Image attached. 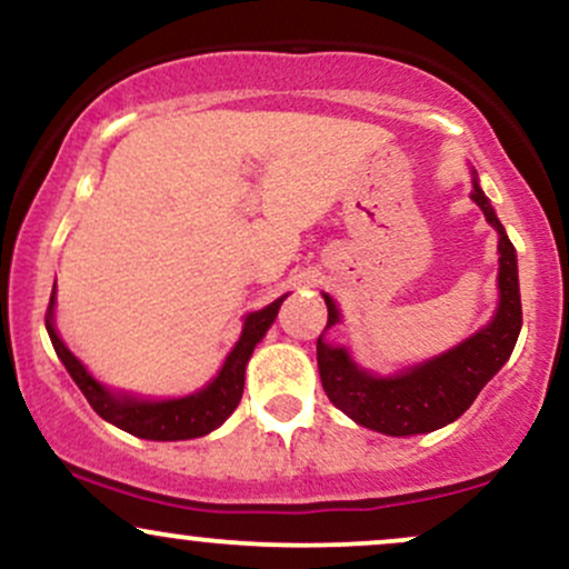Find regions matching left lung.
I'll return each mask as SVG.
<instances>
[{
    "label": "left lung",
    "instance_id": "left-lung-1",
    "mask_svg": "<svg viewBox=\"0 0 569 569\" xmlns=\"http://www.w3.org/2000/svg\"><path fill=\"white\" fill-rule=\"evenodd\" d=\"M471 198L500 234V307L487 329L433 361L396 377L367 375L350 361L348 350L331 348L323 342V335L318 337V371H321L326 396L358 426L388 436H415L443 428L471 407L481 388L498 375V369L511 356L521 329L516 251L476 181ZM323 299L329 307V321H326V329H329L339 321V312L331 297L323 293Z\"/></svg>",
    "mask_w": 569,
    "mask_h": 569
}]
</instances>
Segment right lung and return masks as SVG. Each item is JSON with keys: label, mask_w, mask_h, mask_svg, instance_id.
<instances>
[{"label": "right lung", "mask_w": 569, "mask_h": 569, "mask_svg": "<svg viewBox=\"0 0 569 569\" xmlns=\"http://www.w3.org/2000/svg\"><path fill=\"white\" fill-rule=\"evenodd\" d=\"M283 299L286 297H280L272 305H267L264 310L251 312V316L246 318L243 335H240L238 345H234L230 356H227L217 380L208 385L206 390H200V393L176 398V401H136V398L109 393L103 385H98L93 377L88 375V369L71 356L67 345L61 342V337L56 335L53 299H50L48 312H44V326H48L50 342H53L58 358H61L63 367H67L71 375V380L77 382V388L82 390V396L88 398V403L93 407L98 417H103V420L112 422L117 428L128 430L130 436H139V439L184 441L211 433V430L219 428L221 422L232 415L234 407H238L240 396H243L248 358H251L259 339L264 337V331L270 329L272 321H276Z\"/></svg>", "instance_id": "add662e5"}]
</instances>
